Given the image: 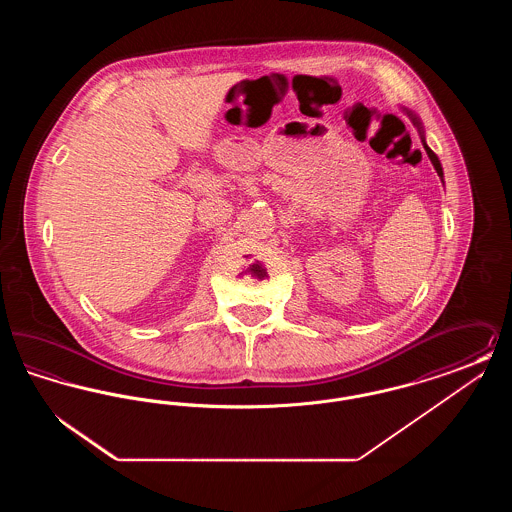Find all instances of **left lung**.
<instances>
[{"mask_svg": "<svg viewBox=\"0 0 512 512\" xmlns=\"http://www.w3.org/2000/svg\"><path fill=\"white\" fill-rule=\"evenodd\" d=\"M407 115L411 117V121L416 124V128H418V132H420V138H422V144H424V149H426V153H428V157H430V161H432V165H434V169L438 172L439 178L443 180V169H441V163H439L438 155L430 149V147L426 146V140H424V130H422V124L418 121V117L414 115L413 111H407Z\"/></svg>", "mask_w": 512, "mask_h": 512, "instance_id": "1", "label": "left lung"}]
</instances>
